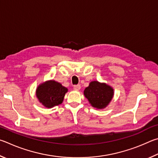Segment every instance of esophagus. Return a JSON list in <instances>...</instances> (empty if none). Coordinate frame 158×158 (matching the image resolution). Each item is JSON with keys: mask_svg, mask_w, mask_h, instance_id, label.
I'll list each match as a JSON object with an SVG mask.
<instances>
[{"mask_svg": "<svg viewBox=\"0 0 158 158\" xmlns=\"http://www.w3.org/2000/svg\"><path fill=\"white\" fill-rule=\"evenodd\" d=\"M81 85H74L73 86V89L76 90V91H79L80 89H81Z\"/></svg>", "mask_w": 158, "mask_h": 158, "instance_id": "1", "label": "esophagus"}]
</instances>
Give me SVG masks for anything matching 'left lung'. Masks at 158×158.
Segmentation results:
<instances>
[{
	"label": "left lung",
	"mask_w": 158,
	"mask_h": 158,
	"mask_svg": "<svg viewBox=\"0 0 158 158\" xmlns=\"http://www.w3.org/2000/svg\"><path fill=\"white\" fill-rule=\"evenodd\" d=\"M84 95L91 106L97 109H103L107 106L114 96V89L110 85L92 81L84 90Z\"/></svg>",
	"instance_id": "1"
}]
</instances>
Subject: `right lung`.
Masks as SVG:
<instances>
[{
    "mask_svg": "<svg viewBox=\"0 0 158 158\" xmlns=\"http://www.w3.org/2000/svg\"><path fill=\"white\" fill-rule=\"evenodd\" d=\"M67 88L55 81H48L39 85L36 96L39 101L47 108L59 106L63 102Z\"/></svg>",
    "mask_w": 158,
    "mask_h": 158,
    "instance_id": "right-lung-1",
    "label": "right lung"
}]
</instances>
